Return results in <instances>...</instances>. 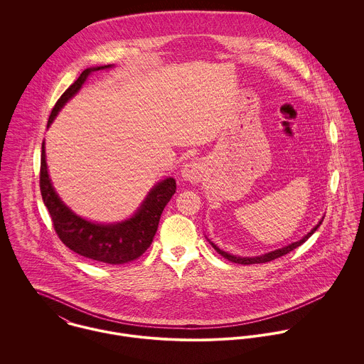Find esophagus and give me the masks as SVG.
Wrapping results in <instances>:
<instances>
[{
    "mask_svg": "<svg viewBox=\"0 0 364 364\" xmlns=\"http://www.w3.org/2000/svg\"><path fill=\"white\" fill-rule=\"evenodd\" d=\"M205 173H206V165L200 159L186 164L185 168L182 169L183 179L191 183H199L200 181H203Z\"/></svg>",
    "mask_w": 364,
    "mask_h": 364,
    "instance_id": "obj_1",
    "label": "esophagus"
}]
</instances>
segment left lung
<instances>
[{"label": "left lung", "mask_w": 364, "mask_h": 364, "mask_svg": "<svg viewBox=\"0 0 364 364\" xmlns=\"http://www.w3.org/2000/svg\"><path fill=\"white\" fill-rule=\"evenodd\" d=\"M322 221H323V218L312 228L311 231L306 235V237H303V240H300V241H297V242H293V244H290V245H287V247H284V248H282V250H276V251H273V252H269V254H264V255H262V257H255V258H241V257H234V255H230V254H227V252H224V251H221L220 248H217L213 242H210L211 245H213V248L221 255V257H224L225 259L230 260V262H234V263H238V264H254V263H264V262H270V260L277 259V258H280V257H283V255H286V254H289V252H291L293 250H296V248H299L303 242H306L310 237H311L312 234L316 231V228L322 224Z\"/></svg>", "instance_id": "1"}]
</instances>
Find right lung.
I'll use <instances>...</instances> for the list:
<instances>
[{
  "mask_svg": "<svg viewBox=\"0 0 364 364\" xmlns=\"http://www.w3.org/2000/svg\"><path fill=\"white\" fill-rule=\"evenodd\" d=\"M110 65L87 68L77 81L70 85L58 98L49 116L50 126L57 112L81 88L92 71ZM41 193L50 213L53 227L61 242L75 254L88 259L98 260L109 264H120L140 258L151 245L156 235L162 210L176 191L173 178H166L151 189L141 208L130 218L117 224H95L75 215L67 208L53 189L48 173L45 143L42 144L41 158Z\"/></svg>",
  "mask_w": 364,
  "mask_h": 364,
  "instance_id": "obj_1",
  "label": "right lung"
}]
</instances>
